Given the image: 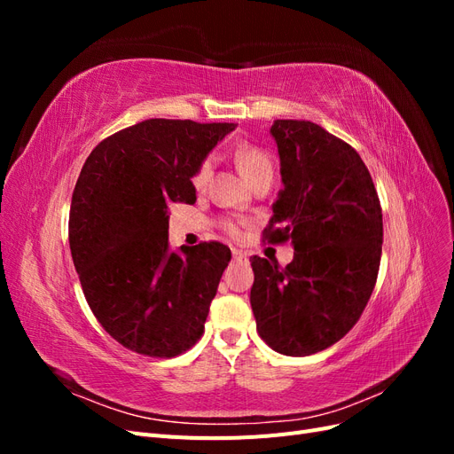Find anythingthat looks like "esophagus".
Returning a JSON list of instances; mask_svg holds the SVG:
<instances>
[{
    "instance_id": "esophagus-1",
    "label": "esophagus",
    "mask_w": 454,
    "mask_h": 454,
    "mask_svg": "<svg viewBox=\"0 0 454 454\" xmlns=\"http://www.w3.org/2000/svg\"><path fill=\"white\" fill-rule=\"evenodd\" d=\"M232 257H235L237 261H248V254L242 250H232Z\"/></svg>"
}]
</instances>
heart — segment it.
<instances>
[{
  "label": "heart",
  "mask_w": 454,
  "mask_h": 454,
  "mask_svg": "<svg viewBox=\"0 0 454 454\" xmlns=\"http://www.w3.org/2000/svg\"><path fill=\"white\" fill-rule=\"evenodd\" d=\"M235 162H237L240 174L246 177V182L254 180L255 176L263 174V172H272V164H270L267 153H263V151L257 147H252V145L240 147L235 153ZM210 174H212V159H206L200 162L199 170L193 176L195 189H204L206 184H208V180H210ZM227 229L231 235H237L239 232L237 227L231 223H227Z\"/></svg>",
  "instance_id": "obj_1"
}]
</instances>
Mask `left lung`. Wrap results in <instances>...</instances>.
Masks as SVG:
<instances>
[{"mask_svg":"<svg viewBox=\"0 0 454 454\" xmlns=\"http://www.w3.org/2000/svg\"><path fill=\"white\" fill-rule=\"evenodd\" d=\"M284 187L272 202L269 242L292 240L286 269L254 255L250 303L257 332L286 356L335 345L373 294L382 252V210L362 157L310 121L270 127Z\"/></svg>","mask_w":454,"mask_h":454,"instance_id":"left-lung-1","label":"left lung"}]
</instances>
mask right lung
Here are the masks:
<instances>
[{"label": "right lung", "instance_id": "1", "mask_svg": "<svg viewBox=\"0 0 454 454\" xmlns=\"http://www.w3.org/2000/svg\"><path fill=\"white\" fill-rule=\"evenodd\" d=\"M235 122L147 119L92 149L70 206V250L96 320L153 358L191 348L231 261L219 242L168 244V204H193L200 162Z\"/></svg>", "mask_w": 454, "mask_h": 454}]
</instances>
